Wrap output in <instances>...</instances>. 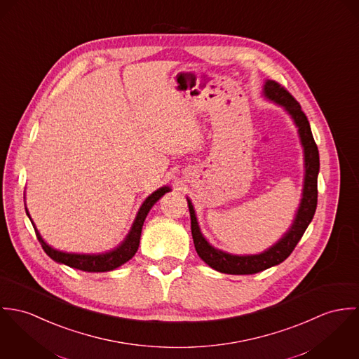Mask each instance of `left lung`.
Listing matches in <instances>:
<instances>
[{
	"label": "left lung",
	"instance_id": "1",
	"mask_svg": "<svg viewBox=\"0 0 359 359\" xmlns=\"http://www.w3.org/2000/svg\"><path fill=\"white\" fill-rule=\"evenodd\" d=\"M262 95L274 102L290 116V118L297 126V133L300 137V143L304 154V182H303V193L296 210L293 223L287 229V231L279 238L273 246L263 250L257 255H233L212 246L201 233L198 220L196 216L194 206L190 198L187 197L190 217H191V234L194 239V246L199 257L213 270L233 274V276H248L256 274L263 270H267L273 266L282 263L296 248L297 242L303 237L306 229L311 223L318 198L319 153L318 147L314 142L313 132L310 128V122L306 114L302 111L300 104L296 99L283 88L278 82L266 80L263 85Z\"/></svg>",
	"mask_w": 359,
	"mask_h": 359
}]
</instances>
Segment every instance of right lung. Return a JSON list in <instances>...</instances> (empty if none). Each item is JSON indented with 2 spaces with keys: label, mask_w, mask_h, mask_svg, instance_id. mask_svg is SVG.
I'll use <instances>...</instances> for the list:
<instances>
[{
  "label": "right lung",
  "mask_w": 359,
  "mask_h": 359,
  "mask_svg": "<svg viewBox=\"0 0 359 359\" xmlns=\"http://www.w3.org/2000/svg\"><path fill=\"white\" fill-rule=\"evenodd\" d=\"M170 190L172 189L169 186H163V187H160L158 190H156L153 194H150L146 198V201L142 203L139 212L136 213V217L133 220V224H132L128 236L125 237V239L121 242L118 246H116L114 249H111L109 252H104V253H72V252H63V250H57V249L52 248L41 237L40 231L37 230L36 224L33 223L27 208H26V213H27V216H29V219H30V222H32V224L36 230V236L40 241L42 249L45 250V253L52 260H55L56 263H60V264H66L72 269L86 271V273H106V271L116 270L117 267H120L123 263H126L128 260H130L135 256V253L139 249V243H140L142 227H143V223H144L150 209L154 206V203L162 196H165Z\"/></svg>",
  "instance_id": "right-lung-1"
}]
</instances>
